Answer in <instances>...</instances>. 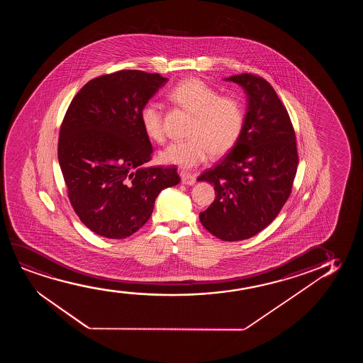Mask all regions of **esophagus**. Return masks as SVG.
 <instances>
[{
  "label": "esophagus",
  "instance_id": "34e87169",
  "mask_svg": "<svg viewBox=\"0 0 363 363\" xmlns=\"http://www.w3.org/2000/svg\"><path fill=\"white\" fill-rule=\"evenodd\" d=\"M181 179H182V184H189V186H194L196 184V177L194 174H189V172H181Z\"/></svg>",
  "mask_w": 363,
  "mask_h": 363
}]
</instances>
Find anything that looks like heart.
<instances>
[{
	"instance_id": "1",
	"label": "heart",
	"mask_w": 363,
	"mask_h": 363,
	"mask_svg": "<svg viewBox=\"0 0 363 363\" xmlns=\"http://www.w3.org/2000/svg\"><path fill=\"white\" fill-rule=\"evenodd\" d=\"M169 99L194 114L189 129V139L174 141L160 152L161 162L181 169H192L214 156L227 154L238 143L244 128L243 105L232 96L199 78L181 80L169 90ZM140 123L151 141L164 140L162 110L154 101H147L140 110Z\"/></svg>"
}]
</instances>
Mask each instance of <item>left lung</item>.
<instances>
[{
  "instance_id": "left-lung-1",
  "label": "left lung",
  "mask_w": 363,
  "mask_h": 363,
  "mask_svg": "<svg viewBox=\"0 0 363 363\" xmlns=\"http://www.w3.org/2000/svg\"><path fill=\"white\" fill-rule=\"evenodd\" d=\"M247 95L243 133L228 155L199 176L213 186L216 199L199 220L225 242L252 238L273 222L290 196L298 149L288 111L267 80L232 75Z\"/></svg>"
}]
</instances>
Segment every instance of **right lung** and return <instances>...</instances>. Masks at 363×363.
<instances>
[{"label":"right lung","instance_id":"obj_1","mask_svg":"<svg viewBox=\"0 0 363 363\" xmlns=\"http://www.w3.org/2000/svg\"><path fill=\"white\" fill-rule=\"evenodd\" d=\"M167 80L141 70L101 75L65 113L58 161L68 197L80 220L101 237L134 234L160 192L181 181L174 167H146L152 146L140 123V110Z\"/></svg>","mask_w":363,"mask_h":363}]
</instances>
